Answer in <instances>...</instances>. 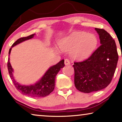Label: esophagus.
I'll return each instance as SVG.
<instances>
[{
	"instance_id": "34e87169",
	"label": "esophagus",
	"mask_w": 122,
	"mask_h": 122,
	"mask_svg": "<svg viewBox=\"0 0 122 122\" xmlns=\"http://www.w3.org/2000/svg\"><path fill=\"white\" fill-rule=\"evenodd\" d=\"M70 63H71V62H70L69 60L68 59H66L65 60V65H70Z\"/></svg>"
}]
</instances>
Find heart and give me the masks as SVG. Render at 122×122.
Segmentation results:
<instances>
[{
	"label": "heart",
	"instance_id": "obj_1",
	"mask_svg": "<svg viewBox=\"0 0 122 122\" xmlns=\"http://www.w3.org/2000/svg\"><path fill=\"white\" fill-rule=\"evenodd\" d=\"M97 39L92 34L77 32L59 42L61 49L71 51V56L75 59H83L92 54L94 50Z\"/></svg>",
	"mask_w": 122,
	"mask_h": 122
}]
</instances>
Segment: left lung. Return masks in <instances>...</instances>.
<instances>
[{
    "label": "left lung",
    "instance_id": "left-lung-1",
    "mask_svg": "<svg viewBox=\"0 0 122 122\" xmlns=\"http://www.w3.org/2000/svg\"><path fill=\"white\" fill-rule=\"evenodd\" d=\"M95 29L100 36V46L88 58L73 65L75 87L84 93L106 88L112 79L118 60L112 36L104 29Z\"/></svg>",
    "mask_w": 122,
    "mask_h": 122
}]
</instances>
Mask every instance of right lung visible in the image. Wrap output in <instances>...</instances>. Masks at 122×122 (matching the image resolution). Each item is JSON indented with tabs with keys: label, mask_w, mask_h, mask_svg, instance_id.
Wrapping results in <instances>:
<instances>
[{
	"label": "right lung",
	"mask_w": 122,
	"mask_h": 122,
	"mask_svg": "<svg viewBox=\"0 0 122 122\" xmlns=\"http://www.w3.org/2000/svg\"><path fill=\"white\" fill-rule=\"evenodd\" d=\"M35 34L30 35L28 36L23 37L18 39L14 44L12 45L11 48L10 49L9 56H10L12 48L15 45L23 42L24 41L29 40L33 38ZM65 66L64 60L57 63L56 65L53 66L49 68L45 75L42 76L41 80L36 82L34 85L30 86H22L15 81L13 75V69L12 68L11 63L10 62V58L8 59L7 68L10 77L13 81L14 86L19 92L23 95L31 97H44L48 96L53 92L55 87V78L56 76Z\"/></svg>",
	"instance_id": "add662e5"
}]
</instances>
